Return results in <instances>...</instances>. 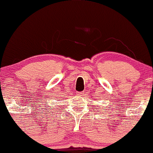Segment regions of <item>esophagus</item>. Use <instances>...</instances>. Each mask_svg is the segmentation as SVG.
I'll list each match as a JSON object with an SVG mask.
<instances>
[{"label":"esophagus","instance_id":"1","mask_svg":"<svg viewBox=\"0 0 153 153\" xmlns=\"http://www.w3.org/2000/svg\"><path fill=\"white\" fill-rule=\"evenodd\" d=\"M83 94V93L82 92H78V95H79V96H82Z\"/></svg>","mask_w":153,"mask_h":153}]
</instances>
